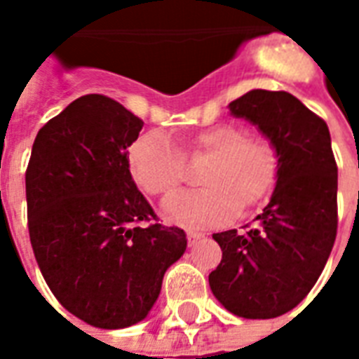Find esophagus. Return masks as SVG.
I'll return each instance as SVG.
<instances>
[{
  "label": "esophagus",
  "instance_id": "34e87169",
  "mask_svg": "<svg viewBox=\"0 0 359 359\" xmlns=\"http://www.w3.org/2000/svg\"><path fill=\"white\" fill-rule=\"evenodd\" d=\"M205 236V233H201V231L197 229H186V238H188V245H194L199 238H203Z\"/></svg>",
  "mask_w": 359,
  "mask_h": 359
}]
</instances>
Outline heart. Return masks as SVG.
<instances>
[{
    "mask_svg": "<svg viewBox=\"0 0 359 359\" xmlns=\"http://www.w3.org/2000/svg\"><path fill=\"white\" fill-rule=\"evenodd\" d=\"M184 158H210L199 182L205 188L175 194L163 201L169 218L180 224L216 225L236 212L259 207L279 179V152L272 141L251 135L240 123H219L194 132L182 152L160 130L141 134L130 145L132 179L149 196H168L182 184Z\"/></svg>",
    "mask_w": 359,
    "mask_h": 359,
    "instance_id": "obj_1",
    "label": "heart"
}]
</instances>
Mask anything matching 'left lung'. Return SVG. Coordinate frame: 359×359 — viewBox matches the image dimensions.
<instances>
[{"label": "left lung", "mask_w": 359, "mask_h": 359, "mask_svg": "<svg viewBox=\"0 0 359 359\" xmlns=\"http://www.w3.org/2000/svg\"><path fill=\"white\" fill-rule=\"evenodd\" d=\"M229 108L278 147L279 179L253 227L212 235L222 261L208 283L238 317L273 318L306 298L334 248L337 163L328 124L290 93L253 89Z\"/></svg>", "instance_id": "8db88e82"}]
</instances>
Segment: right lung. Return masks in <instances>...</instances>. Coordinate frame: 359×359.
<instances>
[{
	"mask_svg": "<svg viewBox=\"0 0 359 359\" xmlns=\"http://www.w3.org/2000/svg\"><path fill=\"white\" fill-rule=\"evenodd\" d=\"M141 126L114 98H76L39 130L25 169L39 268L59 304L97 328L143 320L186 250L184 231L158 224L130 175Z\"/></svg>",
	"mask_w": 359,
	"mask_h": 359,
	"instance_id": "obj_1",
	"label": "right lung"
}]
</instances>
